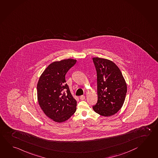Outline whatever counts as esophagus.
Listing matches in <instances>:
<instances>
[{"instance_id": "34e87169", "label": "esophagus", "mask_w": 158, "mask_h": 158, "mask_svg": "<svg viewBox=\"0 0 158 158\" xmlns=\"http://www.w3.org/2000/svg\"><path fill=\"white\" fill-rule=\"evenodd\" d=\"M80 98L81 100H83L85 99V96L84 95H82L80 97Z\"/></svg>"}]
</instances>
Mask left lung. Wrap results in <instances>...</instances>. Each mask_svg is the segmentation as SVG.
I'll list each match as a JSON object with an SVG mask.
<instances>
[{
    "mask_svg": "<svg viewBox=\"0 0 158 158\" xmlns=\"http://www.w3.org/2000/svg\"><path fill=\"white\" fill-rule=\"evenodd\" d=\"M97 72L98 102L93 110L103 116L115 114L123 105L127 85L122 73L111 60L99 57L92 58Z\"/></svg>",
    "mask_w": 158,
    "mask_h": 158,
    "instance_id": "obj_1",
    "label": "left lung"
}]
</instances>
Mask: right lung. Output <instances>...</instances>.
Masks as SVG:
<instances>
[{
	"label": "right lung",
	"instance_id": "right-lung-1",
	"mask_svg": "<svg viewBox=\"0 0 158 158\" xmlns=\"http://www.w3.org/2000/svg\"><path fill=\"white\" fill-rule=\"evenodd\" d=\"M77 60L69 58L51 63L37 83V98L45 115L57 122L67 120L76 111L77 101L66 83L65 76Z\"/></svg>",
	"mask_w": 158,
	"mask_h": 158
}]
</instances>
